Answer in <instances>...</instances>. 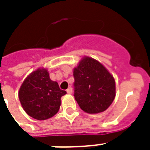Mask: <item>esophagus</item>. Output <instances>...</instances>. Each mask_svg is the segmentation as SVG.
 Segmentation results:
<instances>
[{
  "mask_svg": "<svg viewBox=\"0 0 150 150\" xmlns=\"http://www.w3.org/2000/svg\"><path fill=\"white\" fill-rule=\"evenodd\" d=\"M67 93L69 94H71L72 93V88L71 87H68V89H67Z\"/></svg>",
  "mask_w": 150,
  "mask_h": 150,
  "instance_id": "34e87169",
  "label": "esophagus"
}]
</instances>
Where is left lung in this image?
<instances>
[{
    "instance_id": "obj_1",
    "label": "left lung",
    "mask_w": 150,
    "mask_h": 150,
    "mask_svg": "<svg viewBox=\"0 0 150 150\" xmlns=\"http://www.w3.org/2000/svg\"><path fill=\"white\" fill-rule=\"evenodd\" d=\"M75 100L83 111L98 114L115 97V81L107 68L95 59L85 57L74 68Z\"/></svg>"
}]
</instances>
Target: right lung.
I'll return each mask as SVG.
<instances>
[{
  "label": "right lung",
  "mask_w": 150,
  "mask_h": 150,
  "mask_svg": "<svg viewBox=\"0 0 150 150\" xmlns=\"http://www.w3.org/2000/svg\"><path fill=\"white\" fill-rule=\"evenodd\" d=\"M67 93L52 81L47 70L38 68L27 76L18 92L23 109L36 120H47L58 112L61 96Z\"/></svg>",
  "instance_id": "obj_1"
}]
</instances>
